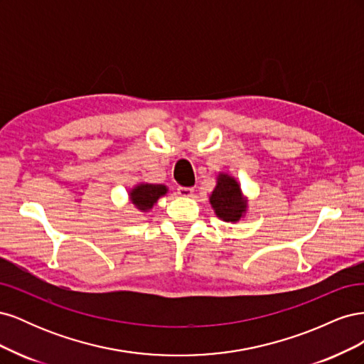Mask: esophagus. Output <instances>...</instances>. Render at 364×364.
Returning a JSON list of instances; mask_svg holds the SVG:
<instances>
[{
	"label": "esophagus",
	"mask_w": 364,
	"mask_h": 364,
	"mask_svg": "<svg viewBox=\"0 0 364 364\" xmlns=\"http://www.w3.org/2000/svg\"><path fill=\"white\" fill-rule=\"evenodd\" d=\"M193 193H194V190L191 188V186H179L178 188V194L181 197H190V196H193Z\"/></svg>",
	"instance_id": "1"
}]
</instances>
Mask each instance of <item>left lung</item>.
Here are the masks:
<instances>
[{"label": "left lung", "instance_id": "obj_1", "mask_svg": "<svg viewBox=\"0 0 364 364\" xmlns=\"http://www.w3.org/2000/svg\"><path fill=\"white\" fill-rule=\"evenodd\" d=\"M209 200L215 209V214L225 222H237L246 211V202L241 197L238 183L226 174L218 176V183Z\"/></svg>", "mask_w": 364, "mask_h": 364}]
</instances>
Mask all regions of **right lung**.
<instances>
[{"label":"right lung","mask_w":364,"mask_h":364,"mask_svg":"<svg viewBox=\"0 0 364 364\" xmlns=\"http://www.w3.org/2000/svg\"><path fill=\"white\" fill-rule=\"evenodd\" d=\"M167 193V188L164 185H153V183H141L136 188L132 190L130 199L132 203L136 205L141 211H147L153 205L158 202L161 196Z\"/></svg>","instance_id":"obj_1"}]
</instances>
